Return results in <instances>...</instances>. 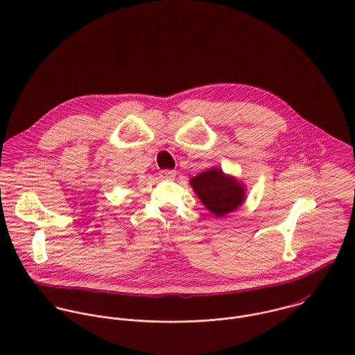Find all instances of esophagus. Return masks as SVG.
<instances>
[{"label": "esophagus", "instance_id": "esophagus-1", "mask_svg": "<svg viewBox=\"0 0 355 355\" xmlns=\"http://www.w3.org/2000/svg\"><path fill=\"white\" fill-rule=\"evenodd\" d=\"M160 177L164 178V180H171V178L175 177V171L174 170H162Z\"/></svg>", "mask_w": 355, "mask_h": 355}]
</instances>
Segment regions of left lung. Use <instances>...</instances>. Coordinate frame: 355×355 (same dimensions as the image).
Here are the masks:
<instances>
[{"instance_id": "1", "label": "left lung", "mask_w": 355, "mask_h": 355, "mask_svg": "<svg viewBox=\"0 0 355 355\" xmlns=\"http://www.w3.org/2000/svg\"><path fill=\"white\" fill-rule=\"evenodd\" d=\"M189 184L205 208L218 218L236 211L245 199L244 185L220 168L200 173L192 177Z\"/></svg>"}]
</instances>
